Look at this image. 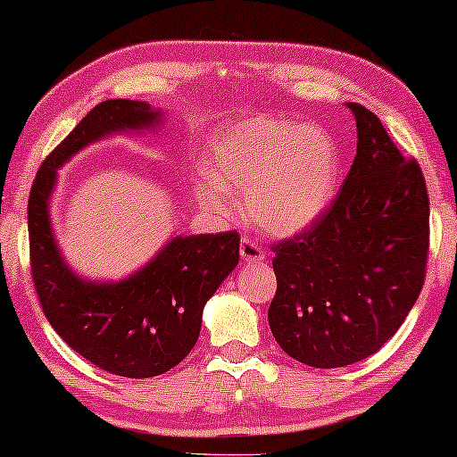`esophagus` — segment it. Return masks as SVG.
<instances>
[{
  "mask_svg": "<svg viewBox=\"0 0 457 457\" xmlns=\"http://www.w3.org/2000/svg\"><path fill=\"white\" fill-rule=\"evenodd\" d=\"M264 249H262V245L258 241H253V239H249V237H243L241 239V258L245 260V262H249V264H252V262H262L264 260Z\"/></svg>",
  "mask_w": 457,
  "mask_h": 457,
  "instance_id": "1",
  "label": "esophagus"
}]
</instances>
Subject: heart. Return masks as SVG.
Listing matches in <instances>:
<instances>
[{"mask_svg":"<svg viewBox=\"0 0 457 457\" xmlns=\"http://www.w3.org/2000/svg\"><path fill=\"white\" fill-rule=\"evenodd\" d=\"M199 202L224 210V191L245 195L249 220L274 235L308 228L327 210L339 177L335 143L322 130L277 116L249 118L212 143Z\"/></svg>","mask_w":457,"mask_h":457,"instance_id":"obj_1","label":"heart"}]
</instances>
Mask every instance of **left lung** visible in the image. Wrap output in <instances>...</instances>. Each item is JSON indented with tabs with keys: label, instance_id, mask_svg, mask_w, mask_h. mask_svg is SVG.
<instances>
[{
	"label": "left lung",
	"instance_id": "1",
	"mask_svg": "<svg viewBox=\"0 0 457 457\" xmlns=\"http://www.w3.org/2000/svg\"><path fill=\"white\" fill-rule=\"evenodd\" d=\"M347 105L358 154L345 183L308 228L272 245L270 330L285 353L314 368L377 353L427 277L430 208L420 166L403 158L370 110Z\"/></svg>",
	"mask_w": 457,
	"mask_h": 457
}]
</instances>
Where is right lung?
I'll list each match as a JSON object with an SVG mask.
<instances>
[{"instance_id": "add662e5", "label": "right lung", "mask_w": 457, "mask_h": 457, "mask_svg": "<svg viewBox=\"0 0 457 457\" xmlns=\"http://www.w3.org/2000/svg\"><path fill=\"white\" fill-rule=\"evenodd\" d=\"M160 122L145 102L96 105L43 160L29 195L30 274L43 314L74 352L127 378L164 374L183 361L202 328V310L239 264V233L174 237L145 268L120 283H87L64 264L49 224L55 170L99 137Z\"/></svg>"}]
</instances>
